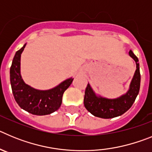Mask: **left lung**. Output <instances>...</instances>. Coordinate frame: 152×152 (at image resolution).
Listing matches in <instances>:
<instances>
[{
	"mask_svg": "<svg viewBox=\"0 0 152 152\" xmlns=\"http://www.w3.org/2000/svg\"><path fill=\"white\" fill-rule=\"evenodd\" d=\"M129 55L135 61L136 70L130 83L129 89L125 94L115 99H108L96 95L90 84L87 86L84 98V107L88 112L94 116L103 119H110L121 116L128 110L135 102L140 88L141 75L139 63L138 58L135 56L132 51L130 50Z\"/></svg>",
	"mask_w": 152,
	"mask_h": 152,
	"instance_id": "8db88e82",
	"label": "left lung"
}]
</instances>
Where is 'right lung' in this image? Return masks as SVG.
<instances>
[{"label":"right lung","instance_id":"add662e5","mask_svg":"<svg viewBox=\"0 0 152 152\" xmlns=\"http://www.w3.org/2000/svg\"><path fill=\"white\" fill-rule=\"evenodd\" d=\"M26 44L16 52L10 70L12 92L20 107L29 113L37 116L48 115L61 107L63 94L73 81V78L64 80L55 88L41 91L32 88L23 80L20 75V57Z\"/></svg>","mask_w":152,"mask_h":152}]
</instances>
